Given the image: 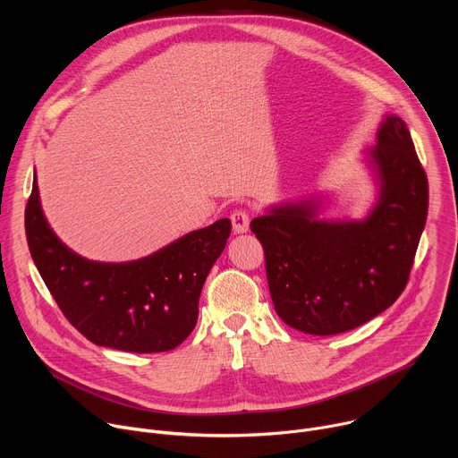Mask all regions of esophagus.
<instances>
[{
	"label": "esophagus",
	"instance_id": "esophagus-1",
	"mask_svg": "<svg viewBox=\"0 0 458 458\" xmlns=\"http://www.w3.org/2000/svg\"><path fill=\"white\" fill-rule=\"evenodd\" d=\"M230 219H232V226H233V232H235V233H244V232L248 230V226H250V216H248V212L242 210V208L233 210L232 216H230Z\"/></svg>",
	"mask_w": 458,
	"mask_h": 458
}]
</instances>
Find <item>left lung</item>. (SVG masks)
Wrapping results in <instances>:
<instances>
[{"label": "left lung", "mask_w": 458, "mask_h": 458, "mask_svg": "<svg viewBox=\"0 0 458 458\" xmlns=\"http://www.w3.org/2000/svg\"><path fill=\"white\" fill-rule=\"evenodd\" d=\"M378 205L357 223H322L306 205L255 217L277 315L310 335H335L371 320L404 292L428 217V175L406 123L387 115L371 150Z\"/></svg>", "instance_id": "1"}]
</instances>
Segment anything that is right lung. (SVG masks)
<instances>
[{"mask_svg": "<svg viewBox=\"0 0 458 458\" xmlns=\"http://www.w3.org/2000/svg\"><path fill=\"white\" fill-rule=\"evenodd\" d=\"M230 232V219H219L134 263H92L54 235L36 179L25 208L30 255L63 315L94 344L134 353L170 352L193 332Z\"/></svg>", "mask_w": 458, "mask_h": 458, "instance_id": "add662e5", "label": "right lung"}]
</instances>
